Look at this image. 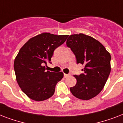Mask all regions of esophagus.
<instances>
[{
  "label": "esophagus",
  "mask_w": 123,
  "mask_h": 123,
  "mask_svg": "<svg viewBox=\"0 0 123 123\" xmlns=\"http://www.w3.org/2000/svg\"><path fill=\"white\" fill-rule=\"evenodd\" d=\"M68 76H69V75H68V74H65V73L64 74V78H66V77H68Z\"/></svg>",
  "instance_id": "obj_1"
}]
</instances>
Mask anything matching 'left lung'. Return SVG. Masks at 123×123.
<instances>
[{
  "mask_svg": "<svg viewBox=\"0 0 123 123\" xmlns=\"http://www.w3.org/2000/svg\"><path fill=\"white\" fill-rule=\"evenodd\" d=\"M66 45L75 55L77 63L84 65V73L74 75L77 84L70 87V91L80 99L95 97L103 89L111 73V54L101 43L84 34L69 36Z\"/></svg>",
  "mask_w": 123,
  "mask_h": 123,
  "instance_id": "1",
  "label": "left lung"
}]
</instances>
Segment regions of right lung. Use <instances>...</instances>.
I'll return each instance as SVG.
<instances>
[{
    "label": "right lung",
    "mask_w": 123,
    "mask_h": 123,
    "mask_svg": "<svg viewBox=\"0 0 123 123\" xmlns=\"http://www.w3.org/2000/svg\"><path fill=\"white\" fill-rule=\"evenodd\" d=\"M68 35L44 32L30 39L18 52L14 62L16 80L31 99L40 101L55 92L56 84L63 78L62 72L46 71L44 64L51 62L54 50L65 42Z\"/></svg>",
    "instance_id": "right-lung-1"
}]
</instances>
